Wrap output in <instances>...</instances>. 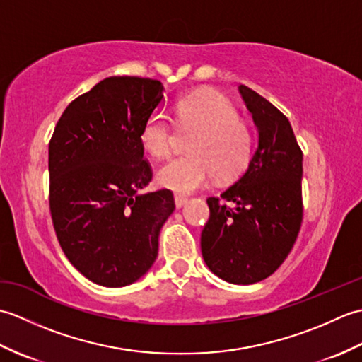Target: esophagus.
Instances as JSON below:
<instances>
[{"label": "esophagus", "instance_id": "34e87169", "mask_svg": "<svg viewBox=\"0 0 362 362\" xmlns=\"http://www.w3.org/2000/svg\"><path fill=\"white\" fill-rule=\"evenodd\" d=\"M174 201H175L177 209H180V206H183L188 202V199L185 196H182V194H174Z\"/></svg>", "mask_w": 362, "mask_h": 362}]
</instances>
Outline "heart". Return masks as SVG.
Here are the masks:
<instances>
[{
  "instance_id": "heart-1",
  "label": "heart",
  "mask_w": 362,
  "mask_h": 362,
  "mask_svg": "<svg viewBox=\"0 0 362 362\" xmlns=\"http://www.w3.org/2000/svg\"><path fill=\"white\" fill-rule=\"evenodd\" d=\"M175 119L183 129H194L188 151L191 153L169 160L160 168V185L177 193H193L205 187L213 175L232 180L243 174L253 156L252 129L238 115L236 107L218 93H199L175 104ZM174 132L168 117L151 113L143 122L140 141L153 158L168 157Z\"/></svg>"
}]
</instances>
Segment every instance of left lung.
Returning a JSON list of instances; mask_svg holds the SVG:
<instances>
[{
  "label": "left lung",
  "mask_w": 362,
  "mask_h": 362,
  "mask_svg": "<svg viewBox=\"0 0 362 362\" xmlns=\"http://www.w3.org/2000/svg\"><path fill=\"white\" fill-rule=\"evenodd\" d=\"M240 91L258 127V148L232 187L206 199L201 249L219 279L252 284L272 275L296 244L303 219V152L275 105L249 87Z\"/></svg>",
  "instance_id": "8db88e82"
}]
</instances>
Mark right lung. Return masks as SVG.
Masks as SVG:
<instances>
[{
	"label": "right lung",
	"mask_w": 362,
	"mask_h": 362,
	"mask_svg": "<svg viewBox=\"0 0 362 362\" xmlns=\"http://www.w3.org/2000/svg\"><path fill=\"white\" fill-rule=\"evenodd\" d=\"M163 98L157 79L107 78L68 104L49 140V211L68 261L96 284L119 288L149 271L171 189L152 180L140 132Z\"/></svg>",
	"instance_id": "add662e5"
}]
</instances>
